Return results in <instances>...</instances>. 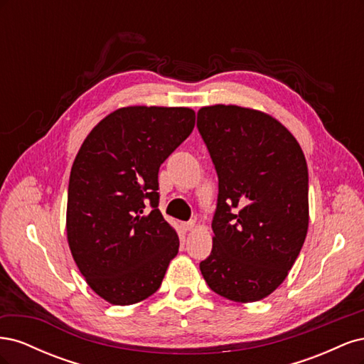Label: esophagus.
Instances as JSON below:
<instances>
[{
    "label": "esophagus",
    "mask_w": 364,
    "mask_h": 364,
    "mask_svg": "<svg viewBox=\"0 0 364 364\" xmlns=\"http://www.w3.org/2000/svg\"><path fill=\"white\" fill-rule=\"evenodd\" d=\"M194 226H196L194 222H185V223L181 225V228L185 230V232H188V230H193Z\"/></svg>",
    "instance_id": "obj_1"
}]
</instances>
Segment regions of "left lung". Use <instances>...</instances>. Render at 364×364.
<instances>
[{
	"label": "left lung",
	"instance_id": "left-lung-1",
	"mask_svg": "<svg viewBox=\"0 0 364 364\" xmlns=\"http://www.w3.org/2000/svg\"><path fill=\"white\" fill-rule=\"evenodd\" d=\"M197 129L218 176L209 289L234 302L267 297L287 278L308 230V168L277 118L235 105L205 106Z\"/></svg>",
	"mask_w": 364,
	"mask_h": 364
}]
</instances>
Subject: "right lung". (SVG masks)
I'll use <instances>...</instances> for the list:
<instances>
[{
    "mask_svg": "<svg viewBox=\"0 0 364 364\" xmlns=\"http://www.w3.org/2000/svg\"><path fill=\"white\" fill-rule=\"evenodd\" d=\"M194 123L190 107H121L90 132L77 153L68 245L87 285L109 304L147 299L178 255L179 237L158 209V173Z\"/></svg>",
    "mask_w": 364,
    "mask_h": 364,
    "instance_id": "1",
    "label": "right lung"
}]
</instances>
